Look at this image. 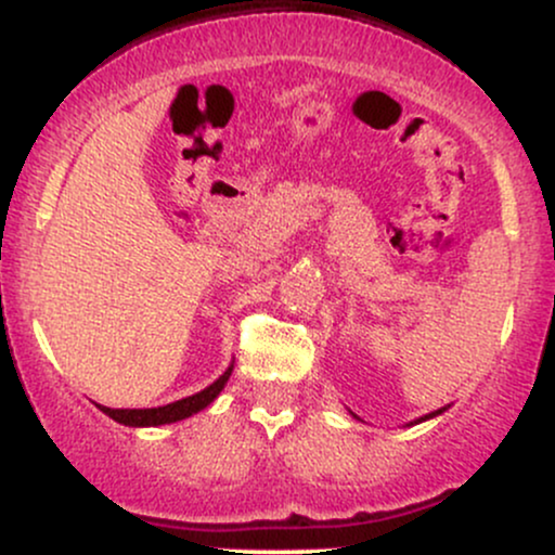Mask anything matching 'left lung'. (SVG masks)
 <instances>
[{
    "mask_svg": "<svg viewBox=\"0 0 555 555\" xmlns=\"http://www.w3.org/2000/svg\"><path fill=\"white\" fill-rule=\"evenodd\" d=\"M443 410H446V406H443ZM443 410H436V412H430V415H425V417H420V420H415V423H423V420H430V417H436V415H441V412ZM354 417H358V415H354Z\"/></svg>",
    "mask_w": 555,
    "mask_h": 555,
    "instance_id": "1",
    "label": "left lung"
}]
</instances>
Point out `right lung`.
<instances>
[{
  "label": "right lung",
  "mask_w": 555,
  "mask_h": 555,
  "mask_svg": "<svg viewBox=\"0 0 555 555\" xmlns=\"http://www.w3.org/2000/svg\"><path fill=\"white\" fill-rule=\"evenodd\" d=\"M232 367L234 365H229L227 373L219 375V378H216L208 388H203V391L193 393V397H184L180 401H171V404L154 406V410H112V406L99 404V410L104 412V415H109L112 420H117V423L130 425V428H149V425L177 423V420H184V417L195 415V412L206 410V406L211 404L216 397H219L221 388L227 386L229 375H232Z\"/></svg>",
  "instance_id": "right-lung-1"
}]
</instances>
